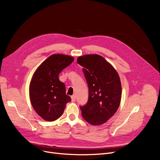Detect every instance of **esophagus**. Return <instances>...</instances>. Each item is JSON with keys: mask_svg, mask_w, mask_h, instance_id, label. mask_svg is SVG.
Returning a JSON list of instances; mask_svg holds the SVG:
<instances>
[{"mask_svg": "<svg viewBox=\"0 0 160 160\" xmlns=\"http://www.w3.org/2000/svg\"><path fill=\"white\" fill-rule=\"evenodd\" d=\"M71 100H72V102H74L76 100V96L74 95L71 96Z\"/></svg>", "mask_w": 160, "mask_h": 160, "instance_id": "1", "label": "esophagus"}]
</instances>
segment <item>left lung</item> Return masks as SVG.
<instances>
[{
	"label": "left lung",
	"mask_w": 160,
	"mask_h": 160,
	"mask_svg": "<svg viewBox=\"0 0 160 160\" xmlns=\"http://www.w3.org/2000/svg\"><path fill=\"white\" fill-rule=\"evenodd\" d=\"M77 63L83 67L89 88L88 102L80 106L82 115L92 125L104 124L120 105L122 88L119 76L110 63L98 54L80 56Z\"/></svg>",
	"instance_id": "1"
}]
</instances>
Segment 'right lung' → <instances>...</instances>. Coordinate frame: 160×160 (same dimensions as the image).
I'll list each match as a JSON object with an SVG mask.
<instances>
[{
	"label": "right lung",
	"instance_id": "right-lung-1",
	"mask_svg": "<svg viewBox=\"0 0 160 160\" xmlns=\"http://www.w3.org/2000/svg\"><path fill=\"white\" fill-rule=\"evenodd\" d=\"M74 61L71 56L52 54L42 63L33 74L29 87L30 102L44 120L54 121L62 115L71 98L65 93V86L59 74Z\"/></svg>",
	"mask_w": 160,
	"mask_h": 160
}]
</instances>
